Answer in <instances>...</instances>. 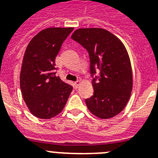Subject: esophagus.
Segmentation results:
<instances>
[{
	"instance_id": "1",
	"label": "esophagus",
	"mask_w": 158,
	"mask_h": 158,
	"mask_svg": "<svg viewBox=\"0 0 158 158\" xmlns=\"http://www.w3.org/2000/svg\"><path fill=\"white\" fill-rule=\"evenodd\" d=\"M80 85H81L80 81H76V82H74V83H73V85H74L75 89H77V88L80 86Z\"/></svg>"
}]
</instances>
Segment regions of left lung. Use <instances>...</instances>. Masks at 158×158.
<instances>
[{
    "label": "left lung",
    "mask_w": 158,
    "mask_h": 158,
    "mask_svg": "<svg viewBox=\"0 0 158 158\" xmlns=\"http://www.w3.org/2000/svg\"><path fill=\"white\" fill-rule=\"evenodd\" d=\"M88 51L91 74L100 70L94 79V94L86 99L89 111L103 119L112 118L126 107L133 88L131 60L126 47L118 37L99 27L79 28L71 35Z\"/></svg>",
    "instance_id": "left-lung-1"
}]
</instances>
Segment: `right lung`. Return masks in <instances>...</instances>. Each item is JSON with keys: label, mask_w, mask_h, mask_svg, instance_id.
<instances>
[{"label": "right lung", "mask_w": 158, "mask_h": 158, "mask_svg": "<svg viewBox=\"0 0 158 158\" xmlns=\"http://www.w3.org/2000/svg\"><path fill=\"white\" fill-rule=\"evenodd\" d=\"M73 27H48L32 38L22 61L19 85L32 115L48 119L62 112L73 87L55 75V58Z\"/></svg>", "instance_id": "right-lung-1"}]
</instances>
